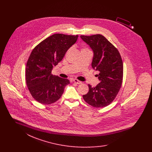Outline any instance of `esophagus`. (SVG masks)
I'll use <instances>...</instances> for the list:
<instances>
[{"mask_svg":"<svg viewBox=\"0 0 152 152\" xmlns=\"http://www.w3.org/2000/svg\"><path fill=\"white\" fill-rule=\"evenodd\" d=\"M73 82H74V83H76V84H81V83H82V82H81V81H80L79 80H78L77 79L73 80Z\"/></svg>","mask_w":152,"mask_h":152,"instance_id":"esophagus-1","label":"esophagus"}]
</instances>
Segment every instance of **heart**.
Instances as JSON below:
<instances>
[{
    "mask_svg": "<svg viewBox=\"0 0 152 152\" xmlns=\"http://www.w3.org/2000/svg\"><path fill=\"white\" fill-rule=\"evenodd\" d=\"M82 50H88V49H87V48H83Z\"/></svg>",
    "mask_w": 152,
    "mask_h": 152,
    "instance_id": "heart-1",
    "label": "heart"
}]
</instances>
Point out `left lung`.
<instances>
[{
  "label": "left lung",
  "instance_id": "1",
  "mask_svg": "<svg viewBox=\"0 0 152 152\" xmlns=\"http://www.w3.org/2000/svg\"><path fill=\"white\" fill-rule=\"evenodd\" d=\"M94 52L92 66L99 72L100 83L95 87L88 84L89 91L83 96L86 102L95 108L108 106L114 100L122 85L123 63L116 47L102 35L80 36Z\"/></svg>",
  "mask_w": 152,
  "mask_h": 152
}]
</instances>
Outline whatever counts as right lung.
<instances>
[{"label":"right lung","mask_w":152,"mask_h":152,"mask_svg":"<svg viewBox=\"0 0 152 152\" xmlns=\"http://www.w3.org/2000/svg\"><path fill=\"white\" fill-rule=\"evenodd\" d=\"M77 38L78 35L56 34L46 38L31 52L26 68V79L30 94L37 102L48 105L58 101L70 83L69 80L51 73Z\"/></svg>","instance_id":"add662e5"}]
</instances>
